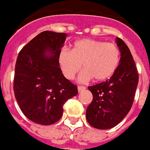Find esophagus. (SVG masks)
I'll return each mask as SVG.
<instances>
[{
	"label": "esophagus",
	"instance_id": "34e87169",
	"mask_svg": "<svg viewBox=\"0 0 150 150\" xmlns=\"http://www.w3.org/2000/svg\"><path fill=\"white\" fill-rule=\"evenodd\" d=\"M86 89V87L85 86H82V85H79V86H78V91H84Z\"/></svg>",
	"mask_w": 150,
	"mask_h": 150
}]
</instances>
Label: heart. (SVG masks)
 <instances>
[{"label": "heart", "mask_w": 150, "mask_h": 150, "mask_svg": "<svg viewBox=\"0 0 150 150\" xmlns=\"http://www.w3.org/2000/svg\"><path fill=\"white\" fill-rule=\"evenodd\" d=\"M121 61L120 48L115 43L92 39L76 41L71 52L62 48L59 54V63L66 79H73L83 65L84 71L80 80L94 79L103 82L110 79L117 71Z\"/></svg>", "instance_id": "heart-1"}]
</instances>
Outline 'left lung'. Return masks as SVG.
Wrapping results in <instances>:
<instances>
[{"mask_svg": "<svg viewBox=\"0 0 150 150\" xmlns=\"http://www.w3.org/2000/svg\"><path fill=\"white\" fill-rule=\"evenodd\" d=\"M121 61L108 80L89 86L93 96L86 110V119L94 128L108 129L122 121L130 110L138 84V71L132 54L120 38L116 40Z\"/></svg>", "mask_w": 150, "mask_h": 150, "instance_id": "obj_1", "label": "left lung"}]
</instances>
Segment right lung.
I'll return each mask as SVG.
<instances>
[{
  "mask_svg": "<svg viewBox=\"0 0 150 150\" xmlns=\"http://www.w3.org/2000/svg\"><path fill=\"white\" fill-rule=\"evenodd\" d=\"M67 34L44 31L18 54L13 92L23 114L41 125L58 122L63 105L78 94V87L65 78L59 54Z\"/></svg>",
  "mask_w": 150,
  "mask_h": 150,
  "instance_id": "1",
  "label": "right lung"
}]
</instances>
